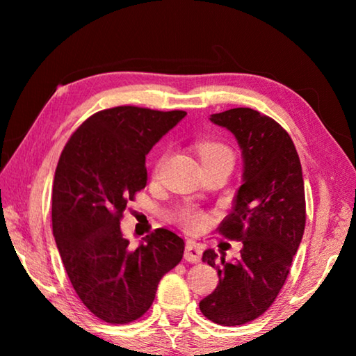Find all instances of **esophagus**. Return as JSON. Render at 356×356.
Instances as JSON below:
<instances>
[{
	"instance_id": "34e87169",
	"label": "esophagus",
	"mask_w": 356,
	"mask_h": 356,
	"mask_svg": "<svg viewBox=\"0 0 356 356\" xmlns=\"http://www.w3.org/2000/svg\"><path fill=\"white\" fill-rule=\"evenodd\" d=\"M201 256H202V248L197 243L191 242L188 240L185 245V261H188L191 264H197L201 262Z\"/></svg>"
}]
</instances>
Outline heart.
Masks as SVG:
<instances>
[{"label":"heart","mask_w":356,"mask_h":356,"mask_svg":"<svg viewBox=\"0 0 356 356\" xmlns=\"http://www.w3.org/2000/svg\"><path fill=\"white\" fill-rule=\"evenodd\" d=\"M197 152L202 160V163L207 161H216V160H232L231 149L225 144L216 141H202L197 144ZM174 220H176L180 226L185 227L186 231H197L204 225H206V215L201 210H196L193 207H184L174 213Z\"/></svg>","instance_id":"b5f03b06"}]
</instances>
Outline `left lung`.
<instances>
[{"instance_id": "8db88e82", "label": "left lung", "mask_w": 356, "mask_h": 356, "mask_svg": "<svg viewBox=\"0 0 356 356\" xmlns=\"http://www.w3.org/2000/svg\"><path fill=\"white\" fill-rule=\"evenodd\" d=\"M210 120L231 131L242 149L243 184L218 232L243 248L236 262L204 251L202 261L216 268L220 282L200 309L209 321L236 327L262 316L284 286L305 232V182L292 138L272 118L232 108Z\"/></svg>"}]
</instances>
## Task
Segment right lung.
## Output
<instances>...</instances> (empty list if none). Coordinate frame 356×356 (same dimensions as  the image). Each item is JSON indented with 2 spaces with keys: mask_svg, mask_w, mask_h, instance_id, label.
Masks as SVG:
<instances>
[{
  "mask_svg": "<svg viewBox=\"0 0 356 356\" xmlns=\"http://www.w3.org/2000/svg\"><path fill=\"white\" fill-rule=\"evenodd\" d=\"M185 111L116 106L92 114L59 156L51 222L65 272L83 305L106 323L140 318L163 275L182 261L185 243L155 229L131 250L120 232L127 202L146 186V155Z\"/></svg>",
  "mask_w": 356,
  "mask_h": 356,
  "instance_id": "obj_1",
  "label": "right lung"
}]
</instances>
